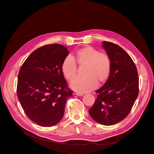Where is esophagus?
<instances>
[{
	"instance_id": "esophagus-1",
	"label": "esophagus",
	"mask_w": 154,
	"mask_h": 154,
	"mask_svg": "<svg viewBox=\"0 0 154 154\" xmlns=\"http://www.w3.org/2000/svg\"><path fill=\"white\" fill-rule=\"evenodd\" d=\"M74 95H76V96H82L83 94H82V93H79V92H75V93H74Z\"/></svg>"
}]
</instances>
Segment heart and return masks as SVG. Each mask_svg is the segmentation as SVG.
Masks as SVG:
<instances>
[{
    "instance_id": "obj_1",
    "label": "heart",
    "mask_w": 154,
    "mask_h": 154,
    "mask_svg": "<svg viewBox=\"0 0 154 154\" xmlns=\"http://www.w3.org/2000/svg\"><path fill=\"white\" fill-rule=\"evenodd\" d=\"M83 66V77L74 78L70 83L71 88L80 93L92 90L97 85L105 82L111 71V60L108 54L100 53L91 46H85L77 51L71 57H67L62 63L64 77L71 80L76 73V65Z\"/></svg>"
}]
</instances>
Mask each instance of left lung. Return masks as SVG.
<instances>
[{"mask_svg":"<svg viewBox=\"0 0 154 154\" xmlns=\"http://www.w3.org/2000/svg\"><path fill=\"white\" fill-rule=\"evenodd\" d=\"M102 47L111 60L108 80L96 92L97 98L88 110L95 122L105 126L123 120L130 113L139 94V78L136 65L119 45L103 42Z\"/></svg>","mask_w":154,"mask_h":154,"instance_id":"8db88e82","label":"left lung"}]
</instances>
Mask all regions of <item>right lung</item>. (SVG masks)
<instances>
[{
	"mask_svg": "<svg viewBox=\"0 0 154 154\" xmlns=\"http://www.w3.org/2000/svg\"><path fill=\"white\" fill-rule=\"evenodd\" d=\"M62 45L42 46L22 64L18 76L17 96L32 122L52 127L63 117L66 101L72 91L62 72V63L69 52Z\"/></svg>",
	"mask_w": 154,
	"mask_h": 154,
	"instance_id": "add662e5",
	"label": "right lung"
}]
</instances>
